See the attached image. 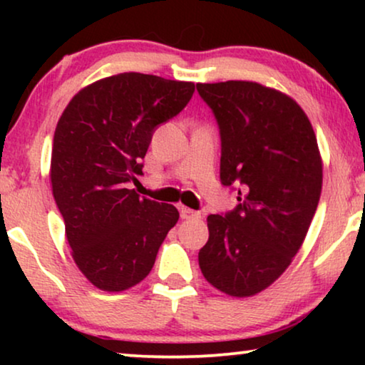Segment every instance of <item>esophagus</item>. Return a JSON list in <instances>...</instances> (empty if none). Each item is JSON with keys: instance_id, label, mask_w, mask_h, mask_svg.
<instances>
[{"instance_id": "esophagus-1", "label": "esophagus", "mask_w": 365, "mask_h": 365, "mask_svg": "<svg viewBox=\"0 0 365 365\" xmlns=\"http://www.w3.org/2000/svg\"><path fill=\"white\" fill-rule=\"evenodd\" d=\"M179 211H181L182 219H199L201 217V214H199L197 211H192V209H189V207H179Z\"/></svg>"}]
</instances>
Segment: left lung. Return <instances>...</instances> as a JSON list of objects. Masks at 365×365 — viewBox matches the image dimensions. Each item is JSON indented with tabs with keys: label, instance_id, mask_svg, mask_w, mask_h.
Returning <instances> with one entry per match:
<instances>
[{
	"label": "left lung",
	"instance_id": "left-lung-1",
	"mask_svg": "<svg viewBox=\"0 0 365 365\" xmlns=\"http://www.w3.org/2000/svg\"><path fill=\"white\" fill-rule=\"evenodd\" d=\"M221 134V182L239 204L207 216L199 267L234 297L271 286L301 249L322 189V161L306 113L252 81L196 84ZM237 187L234 188L233 186Z\"/></svg>",
	"mask_w": 365,
	"mask_h": 365
}]
</instances>
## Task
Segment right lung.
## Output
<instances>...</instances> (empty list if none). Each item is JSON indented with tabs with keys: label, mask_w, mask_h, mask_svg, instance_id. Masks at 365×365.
Instances as JSON below:
<instances>
[{
	"label": "right lung",
	"mask_w": 365,
	"mask_h": 365,
	"mask_svg": "<svg viewBox=\"0 0 365 365\" xmlns=\"http://www.w3.org/2000/svg\"><path fill=\"white\" fill-rule=\"evenodd\" d=\"M194 83L121 73L89 84L59 118L51 186L73 259L101 291L119 292L151 272L179 212L128 189L143 174L153 133L178 116Z\"/></svg>",
	"instance_id": "add662e5"
}]
</instances>
